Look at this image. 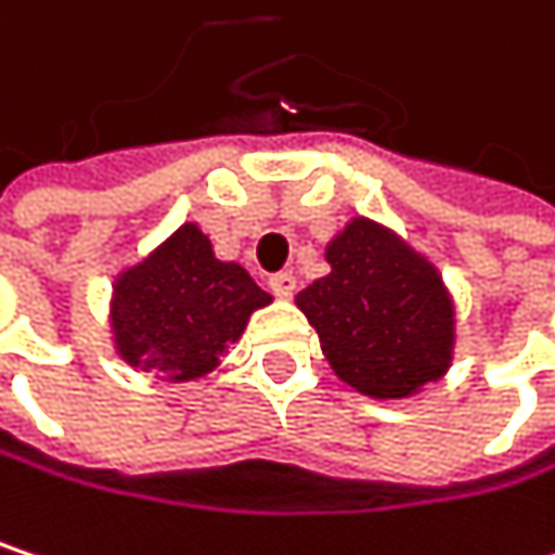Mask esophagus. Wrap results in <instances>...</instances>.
<instances>
[{
	"label": "esophagus",
	"instance_id": "1",
	"mask_svg": "<svg viewBox=\"0 0 555 555\" xmlns=\"http://www.w3.org/2000/svg\"><path fill=\"white\" fill-rule=\"evenodd\" d=\"M270 292L279 295V298L295 295V276H292V273H276V276H270Z\"/></svg>",
	"mask_w": 555,
	"mask_h": 555
}]
</instances>
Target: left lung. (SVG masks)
<instances>
[{"mask_svg":"<svg viewBox=\"0 0 555 555\" xmlns=\"http://www.w3.org/2000/svg\"><path fill=\"white\" fill-rule=\"evenodd\" d=\"M327 263L295 301L347 386L404 398L447 373L453 305L430 263L363 218L331 241Z\"/></svg>","mask_w":555,"mask_h":555,"instance_id":"obj_1","label":"left lung"}]
</instances>
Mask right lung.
<instances>
[{
  "instance_id": "right-lung-1",
  "label": "right lung",
  "mask_w": 555,
  "mask_h": 555,
  "mask_svg": "<svg viewBox=\"0 0 555 555\" xmlns=\"http://www.w3.org/2000/svg\"><path fill=\"white\" fill-rule=\"evenodd\" d=\"M273 298L237 263H221L195 224L115 285L112 327L118 353L167 379H198L218 366L250 314Z\"/></svg>"
}]
</instances>
